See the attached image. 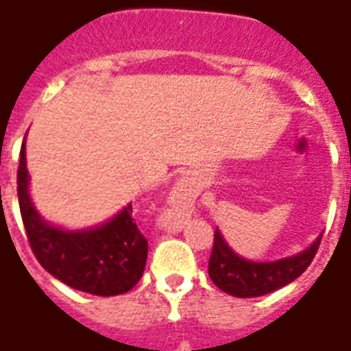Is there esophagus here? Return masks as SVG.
Wrapping results in <instances>:
<instances>
[{"label": "esophagus", "mask_w": 351, "mask_h": 351, "mask_svg": "<svg viewBox=\"0 0 351 351\" xmlns=\"http://www.w3.org/2000/svg\"><path fill=\"white\" fill-rule=\"evenodd\" d=\"M186 202H189V193H186V186L183 183H179L176 186V191H173V206L178 207V209H183L186 206ZM172 228H181L179 226V219L178 215H173L172 217Z\"/></svg>", "instance_id": "34e87169"}]
</instances>
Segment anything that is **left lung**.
Instances as JSON below:
<instances>
[{"label": "left lung", "instance_id": "left-lung-1", "mask_svg": "<svg viewBox=\"0 0 351 351\" xmlns=\"http://www.w3.org/2000/svg\"><path fill=\"white\" fill-rule=\"evenodd\" d=\"M319 235L316 241L295 256L277 262H250L237 256L224 241L219 228L215 230L213 250L209 256V277L217 288L234 298H258L282 288L301 277L318 252Z\"/></svg>", "mask_w": 351, "mask_h": 351}]
</instances>
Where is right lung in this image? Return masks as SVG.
<instances>
[{
	"label": "right lung",
	"mask_w": 351,
	"mask_h": 351,
	"mask_svg": "<svg viewBox=\"0 0 351 351\" xmlns=\"http://www.w3.org/2000/svg\"><path fill=\"white\" fill-rule=\"evenodd\" d=\"M18 204L33 254L52 277L74 290L110 298L134 288L147 260V239L138 230L132 204L97 228L69 232L37 213L29 198L25 144L20 149Z\"/></svg>",
	"instance_id": "right-lung-1"
}]
</instances>
